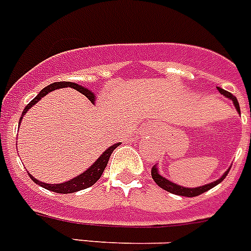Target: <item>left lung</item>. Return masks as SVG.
Instances as JSON below:
<instances>
[{"label": "left lung", "mask_w": 251, "mask_h": 251, "mask_svg": "<svg viewBox=\"0 0 251 251\" xmlns=\"http://www.w3.org/2000/svg\"><path fill=\"white\" fill-rule=\"evenodd\" d=\"M217 90H218V91H220V94H222V95H224V96H226L227 99L232 100V102H233V105H235V108H236L237 113H239V114H240V105H239V102H237L236 98H235V96H233L231 93L226 91V90L221 89V87H217ZM228 171H230V168H228L227 170L225 171L224 174L221 175V177H218L217 180L211 181V183L205 184V185H201V187H197V188L181 187V185H179V184L173 183V181H170V180H169V179H166V177H164L161 174H160V171H158V169H157V165H155V166L152 168L151 175H152V179L155 180V183L157 184L158 187L162 188V189H165V190H166V192L173 193V194H176V196L197 197V196H199V194H202V193L207 192V190L212 189V188L216 187L217 184L221 183V181L224 180L225 177H226V175L228 174Z\"/></svg>", "instance_id": "1"}]
</instances>
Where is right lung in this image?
I'll use <instances>...</instances> for the list:
<instances>
[{
  "mask_svg": "<svg viewBox=\"0 0 251 251\" xmlns=\"http://www.w3.org/2000/svg\"><path fill=\"white\" fill-rule=\"evenodd\" d=\"M63 87H72V89L77 90L78 93L83 94V95L86 96L87 99L93 102V104L95 102V99H96L95 94H94L91 90L87 89V87L81 86V85H78V83L66 82V81H63V82L50 83V85H48L47 87H44V89H43L42 91H40V93L38 94V95H36L35 98H34V99L26 105V106H25V109H24V111H23V115L20 117V121H19V123H21V119H23L24 115L26 114V111L29 110V109L31 108L33 105H35L36 102L39 101L43 96H46L47 94H49L50 91H54V90H57V89H63ZM119 145H121V142L111 145L109 149H106L104 152H102L101 155L98 157V160H96V161L94 162V164L91 165V166H90L86 171H83L82 174L77 175L76 177H74V179H71V180H68V181H64V183H59V184L43 183V181L38 180L36 177H34L33 175L29 174V173H27V174H29L30 179H31L34 183H36L42 188H46V189L52 190V192H55V193H61V194H68V193H75V192H78V190L86 189V188L91 187V185H94L96 181L99 180L100 176H101V174H102V171H104V169L106 168V165H108L109 157H110L111 152L114 151V150L117 149Z\"/></svg>",
  "mask_w": 251,
  "mask_h": 251,
  "instance_id": "add662e5",
  "label": "right lung"
}]
</instances>
